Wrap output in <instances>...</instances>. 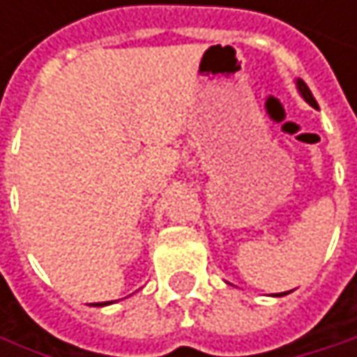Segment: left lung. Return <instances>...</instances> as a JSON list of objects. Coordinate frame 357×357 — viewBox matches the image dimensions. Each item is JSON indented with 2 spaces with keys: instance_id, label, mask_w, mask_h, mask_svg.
I'll return each mask as SVG.
<instances>
[{
  "instance_id": "obj_1",
  "label": "left lung",
  "mask_w": 357,
  "mask_h": 357,
  "mask_svg": "<svg viewBox=\"0 0 357 357\" xmlns=\"http://www.w3.org/2000/svg\"><path fill=\"white\" fill-rule=\"evenodd\" d=\"M296 84H298V91H300V95H302V97L306 99V103H310L312 107L319 109V105H317V101H314V97H312V93H310V89L306 86V82L298 78V80H296ZM281 296H285V294H281Z\"/></svg>"
}]
</instances>
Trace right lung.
Returning a JSON list of instances; mask_svg holds the SVG:
<instances>
[{"mask_svg":"<svg viewBox=\"0 0 357 357\" xmlns=\"http://www.w3.org/2000/svg\"><path fill=\"white\" fill-rule=\"evenodd\" d=\"M109 302H101V304H93V306H107Z\"/></svg>","mask_w":357,"mask_h":357,"instance_id":"obj_1","label":"right lung"}]
</instances>
